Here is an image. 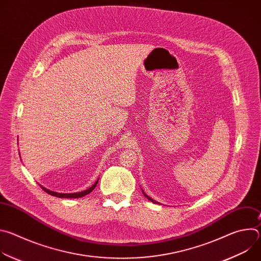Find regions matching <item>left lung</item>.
Returning <instances> with one entry per match:
<instances>
[{"instance_id": "8db88e82", "label": "left lung", "mask_w": 261, "mask_h": 261, "mask_svg": "<svg viewBox=\"0 0 261 261\" xmlns=\"http://www.w3.org/2000/svg\"><path fill=\"white\" fill-rule=\"evenodd\" d=\"M143 195H144V196H145V197H147V198H148V199H150V200H151V201H152V202H154V203H158V202H157V201H155V200H154V199H152V198H150V197H148V196H147V195H146V194H145V193H144V192H143Z\"/></svg>"}]
</instances>
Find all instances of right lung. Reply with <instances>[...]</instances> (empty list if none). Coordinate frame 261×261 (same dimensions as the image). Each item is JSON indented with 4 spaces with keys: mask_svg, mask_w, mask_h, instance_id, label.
<instances>
[{
    "mask_svg": "<svg viewBox=\"0 0 261 261\" xmlns=\"http://www.w3.org/2000/svg\"><path fill=\"white\" fill-rule=\"evenodd\" d=\"M97 184H98V180L92 186L91 188H89V189H87V190H85V191H82V192H79V193H69V194H67V193H57V192H53V191H50V190H48V189L42 187V186H41V188H42V190H44V192H46L47 194H50V195L56 196V197H60V198H80V197H83V196L88 195L89 193H91V192L95 189Z\"/></svg>",
    "mask_w": 261,
    "mask_h": 261,
    "instance_id": "obj_1",
    "label": "right lung"
}]
</instances>
